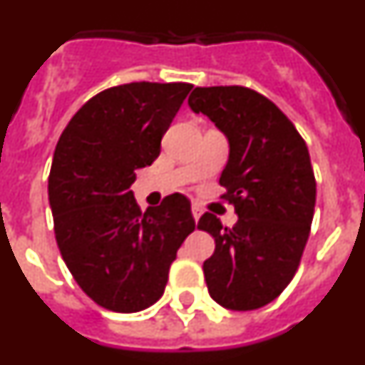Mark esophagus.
<instances>
[{"label": "esophagus", "instance_id": "obj_1", "mask_svg": "<svg viewBox=\"0 0 365 365\" xmlns=\"http://www.w3.org/2000/svg\"><path fill=\"white\" fill-rule=\"evenodd\" d=\"M192 215H193V219H195V221H199V217L202 215V208L199 205H195V202L192 205Z\"/></svg>", "mask_w": 365, "mask_h": 365}]
</instances>
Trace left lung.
Instances as JSON below:
<instances>
[{
  "label": "left lung",
  "instance_id": "left-lung-1",
  "mask_svg": "<svg viewBox=\"0 0 365 365\" xmlns=\"http://www.w3.org/2000/svg\"><path fill=\"white\" fill-rule=\"evenodd\" d=\"M188 106L227 137L219 185L237 214L232 228L210 212L199 219V230L215 240L202 263L206 287L221 307L254 311L291 283L309 240L316 202L309 150L282 109L248 87H195Z\"/></svg>",
  "mask_w": 365,
  "mask_h": 365
}]
</instances>
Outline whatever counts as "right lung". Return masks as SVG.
<instances>
[{"mask_svg":"<svg viewBox=\"0 0 365 365\" xmlns=\"http://www.w3.org/2000/svg\"><path fill=\"white\" fill-rule=\"evenodd\" d=\"M192 83L109 87L76 111L54 150L49 202L54 235L74 282L100 307L138 312L163 296L170 265L195 230L190 201L172 193L140 212L130 186Z\"/></svg>","mask_w":365,"mask_h":365,"instance_id":"1","label":"right lung"}]
</instances>
